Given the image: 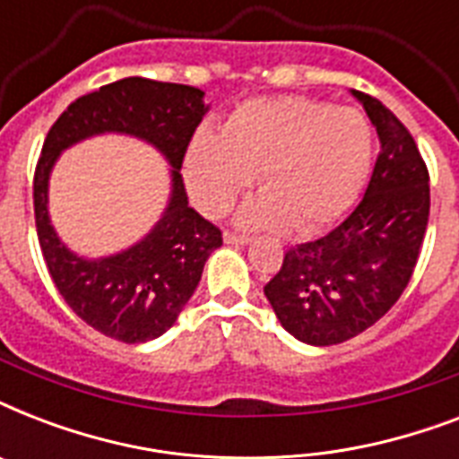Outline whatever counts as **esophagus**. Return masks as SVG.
Here are the masks:
<instances>
[{
	"label": "esophagus",
	"instance_id": "34e87169",
	"mask_svg": "<svg viewBox=\"0 0 459 459\" xmlns=\"http://www.w3.org/2000/svg\"><path fill=\"white\" fill-rule=\"evenodd\" d=\"M250 240H252V238L238 236V233H226V236H223V243H226V245H247Z\"/></svg>",
	"mask_w": 459,
	"mask_h": 459
}]
</instances>
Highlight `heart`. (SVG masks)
<instances>
[{"instance_id": "1", "label": "heart", "mask_w": 459, "mask_h": 459, "mask_svg": "<svg viewBox=\"0 0 459 459\" xmlns=\"http://www.w3.org/2000/svg\"><path fill=\"white\" fill-rule=\"evenodd\" d=\"M374 133L355 107L309 97H262L240 104L221 133L200 131L183 161L187 193L202 214L229 212L257 176L264 193L243 204L245 229L314 236L338 221L369 173Z\"/></svg>"}]
</instances>
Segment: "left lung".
Instances as JSON below:
<instances>
[{"label":"left lung","instance_id":"8db88e82","mask_svg":"<svg viewBox=\"0 0 459 459\" xmlns=\"http://www.w3.org/2000/svg\"><path fill=\"white\" fill-rule=\"evenodd\" d=\"M377 128L374 173L352 214L319 240L286 252L264 286L276 319L307 345H335L391 309L412 279L429 223V171L391 109L352 90Z\"/></svg>","mask_w":459,"mask_h":459}]
</instances>
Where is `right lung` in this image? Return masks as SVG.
Segmentation results:
<instances>
[{"mask_svg": "<svg viewBox=\"0 0 459 459\" xmlns=\"http://www.w3.org/2000/svg\"><path fill=\"white\" fill-rule=\"evenodd\" d=\"M204 92L193 85L124 78L78 97L47 133L32 180L35 226L54 286L85 324L121 342H147L176 324L193 298L221 230L187 207L180 166L195 128L207 114ZM118 132L152 144L172 166V195L162 219L138 244L109 258L75 255L48 219V176L75 142Z\"/></svg>", "mask_w": 459, "mask_h": 459, "instance_id": "1", "label": "right lung"}]
</instances>
